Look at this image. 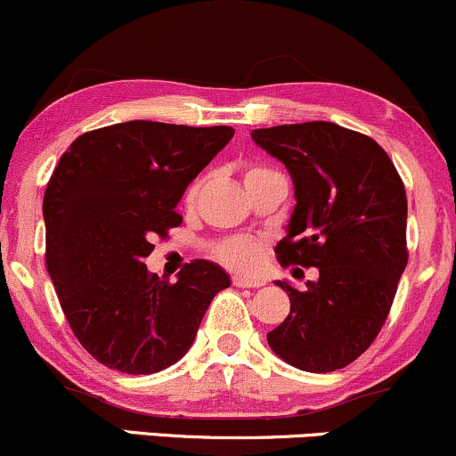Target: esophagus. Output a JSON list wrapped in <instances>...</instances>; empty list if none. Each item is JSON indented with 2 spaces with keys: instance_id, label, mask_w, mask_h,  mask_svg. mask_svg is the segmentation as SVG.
<instances>
[{
  "instance_id": "34e87169",
  "label": "esophagus",
  "mask_w": 456,
  "mask_h": 456,
  "mask_svg": "<svg viewBox=\"0 0 456 456\" xmlns=\"http://www.w3.org/2000/svg\"><path fill=\"white\" fill-rule=\"evenodd\" d=\"M232 284L236 286V289H260V286H265V280H260V277L233 275Z\"/></svg>"
}]
</instances>
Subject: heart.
Instances as JSON below:
<instances>
[{"label": "heart", "instance_id": "obj_1", "mask_svg": "<svg viewBox=\"0 0 456 456\" xmlns=\"http://www.w3.org/2000/svg\"><path fill=\"white\" fill-rule=\"evenodd\" d=\"M262 170H266V167H257V166L248 167L244 179H248V176L257 175V172ZM203 183H205L203 179H196L194 183L190 185L188 191H185V203L188 205L196 203L200 190H203ZM212 256L218 262H223L224 266L238 268V271H248V268H253L262 260V256H265V244L257 240V238H251V236L223 238V240L212 244Z\"/></svg>", "mask_w": 456, "mask_h": 456}]
</instances>
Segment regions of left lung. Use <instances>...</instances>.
I'll list each match as a JSON object with an SVG mask.
<instances>
[{
	"label": "left lung",
	"mask_w": 456,
	"mask_h": 456,
	"mask_svg": "<svg viewBox=\"0 0 456 456\" xmlns=\"http://www.w3.org/2000/svg\"><path fill=\"white\" fill-rule=\"evenodd\" d=\"M251 137L295 183L277 260L319 268L305 290L277 281L290 314L268 345L297 369L337 371L376 341L409 262L404 183L380 143L334 122L256 128Z\"/></svg>",
	"instance_id": "8db88e82"
}]
</instances>
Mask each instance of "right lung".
<instances>
[{"instance_id":"add662e5","label":"right lung","mask_w":456,"mask_h":456,"mask_svg":"<svg viewBox=\"0 0 456 456\" xmlns=\"http://www.w3.org/2000/svg\"><path fill=\"white\" fill-rule=\"evenodd\" d=\"M232 137V126L133 119L76 137L52 172L47 273L71 332L109 369L137 376L175 365L229 286L214 262L191 260L167 281L143 260L183 223L176 203Z\"/></svg>"}]
</instances>
